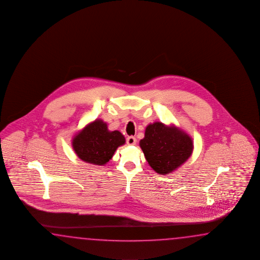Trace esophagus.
I'll return each instance as SVG.
<instances>
[{
    "label": "esophagus",
    "instance_id": "34e87169",
    "mask_svg": "<svg viewBox=\"0 0 260 260\" xmlns=\"http://www.w3.org/2000/svg\"><path fill=\"white\" fill-rule=\"evenodd\" d=\"M136 142H137V140L133 136H128L127 138V144L128 145H134V144H136Z\"/></svg>",
    "mask_w": 260,
    "mask_h": 260
}]
</instances>
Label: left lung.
<instances>
[{"mask_svg":"<svg viewBox=\"0 0 260 260\" xmlns=\"http://www.w3.org/2000/svg\"><path fill=\"white\" fill-rule=\"evenodd\" d=\"M140 146L150 167L159 174H170L183 165L193 152V141L187 133L161 122L149 124Z\"/></svg>","mask_w":260,"mask_h":260,"instance_id":"left-lung-1","label":"left lung"}]
</instances>
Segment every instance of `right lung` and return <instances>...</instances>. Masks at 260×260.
Returning a JSON list of instances; mask_svg holds the SVG:
<instances>
[{"instance_id": "right-lung-1", "label": "right lung", "mask_w": 260, "mask_h": 260, "mask_svg": "<svg viewBox=\"0 0 260 260\" xmlns=\"http://www.w3.org/2000/svg\"><path fill=\"white\" fill-rule=\"evenodd\" d=\"M125 142L121 133L110 132L105 122L96 119L75 134L72 145L83 161L104 165L113 157L117 147L125 144Z\"/></svg>"}]
</instances>
